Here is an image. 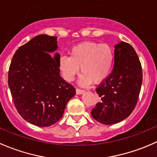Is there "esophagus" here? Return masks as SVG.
Returning <instances> with one entry per match:
<instances>
[{
    "label": "esophagus",
    "instance_id": "34e87169",
    "mask_svg": "<svg viewBox=\"0 0 157 157\" xmlns=\"http://www.w3.org/2000/svg\"><path fill=\"white\" fill-rule=\"evenodd\" d=\"M84 92H85V90H81V89H76V94H83Z\"/></svg>",
    "mask_w": 157,
    "mask_h": 157
}]
</instances>
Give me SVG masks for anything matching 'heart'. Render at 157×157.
<instances>
[{"mask_svg":"<svg viewBox=\"0 0 157 157\" xmlns=\"http://www.w3.org/2000/svg\"><path fill=\"white\" fill-rule=\"evenodd\" d=\"M69 54V56H63L59 60V69L68 82L73 80L79 67L82 74L78 83L82 86L91 81L100 83L109 76L114 60L113 51L109 45L86 41L72 47Z\"/></svg>","mask_w":157,"mask_h":157,"instance_id":"1","label":"heart"}]
</instances>
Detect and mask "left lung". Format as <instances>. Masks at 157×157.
<instances>
[{
	"label": "left lung",
	"mask_w": 157,
	"mask_h": 157,
	"mask_svg": "<svg viewBox=\"0 0 157 157\" xmlns=\"http://www.w3.org/2000/svg\"><path fill=\"white\" fill-rule=\"evenodd\" d=\"M112 72L96 89L101 98L91 116L104 125H112L130 116L138 101L142 85V69L138 54L129 44L114 46Z\"/></svg>",
	"instance_id": "1"
}]
</instances>
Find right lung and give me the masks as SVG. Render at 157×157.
Wrapping results in <instances>:
<instances>
[{"label": "right lung", "instance_id": "right-lung-1", "mask_svg": "<svg viewBox=\"0 0 157 157\" xmlns=\"http://www.w3.org/2000/svg\"><path fill=\"white\" fill-rule=\"evenodd\" d=\"M57 48V37L39 35L16 51L10 66L8 85L14 105L25 121L37 126L58 122L75 94L59 75Z\"/></svg>", "mask_w": 157, "mask_h": 157}]
</instances>
